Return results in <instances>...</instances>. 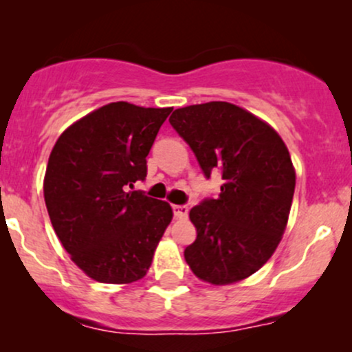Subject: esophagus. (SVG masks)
<instances>
[{"label":"esophagus","instance_id":"esophagus-1","mask_svg":"<svg viewBox=\"0 0 352 352\" xmlns=\"http://www.w3.org/2000/svg\"><path fill=\"white\" fill-rule=\"evenodd\" d=\"M173 215L175 218H187L188 215V207L187 205H173Z\"/></svg>","mask_w":352,"mask_h":352}]
</instances>
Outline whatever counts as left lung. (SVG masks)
Masks as SVG:
<instances>
[{
	"label": "left lung",
	"mask_w": 352,
	"mask_h": 352,
	"mask_svg": "<svg viewBox=\"0 0 352 352\" xmlns=\"http://www.w3.org/2000/svg\"><path fill=\"white\" fill-rule=\"evenodd\" d=\"M201 172H220L217 199L190 210L197 240L185 261L200 280L230 285L272 258L292 208L296 173L278 132L252 112L221 100L175 109L168 119Z\"/></svg>",
	"instance_id": "1"
}]
</instances>
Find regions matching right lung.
<instances>
[{
    "mask_svg": "<svg viewBox=\"0 0 352 352\" xmlns=\"http://www.w3.org/2000/svg\"><path fill=\"white\" fill-rule=\"evenodd\" d=\"M172 107L111 102L67 127L52 147L44 201L71 260L92 280L127 285L147 274L172 221L167 201L134 188Z\"/></svg>",
    "mask_w": 352,
    "mask_h": 352,
    "instance_id": "add662e5",
    "label": "right lung"
}]
</instances>
